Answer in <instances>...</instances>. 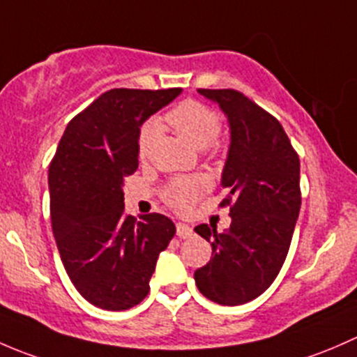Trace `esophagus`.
<instances>
[{"instance_id":"obj_1","label":"esophagus","mask_w":357,"mask_h":357,"mask_svg":"<svg viewBox=\"0 0 357 357\" xmlns=\"http://www.w3.org/2000/svg\"><path fill=\"white\" fill-rule=\"evenodd\" d=\"M194 230L190 229L189 225H185V223H177V235L180 238H189L192 237Z\"/></svg>"}]
</instances>
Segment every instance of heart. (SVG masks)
Masks as SVG:
<instances>
[{
	"label": "heart",
	"instance_id": "heart-1",
	"mask_svg": "<svg viewBox=\"0 0 357 357\" xmlns=\"http://www.w3.org/2000/svg\"><path fill=\"white\" fill-rule=\"evenodd\" d=\"M165 122L194 148H208L215 153L222 149V142L216 137L220 134L218 113L211 106L204 105L197 99H185V101L178 102L165 115ZM156 135V125H142L137 137V154L141 160H148L151 156ZM208 178L196 175V177L170 180L161 190V196H163L165 203L177 213H189L197 203V199L208 192Z\"/></svg>",
	"mask_w": 357,
	"mask_h": 357
}]
</instances>
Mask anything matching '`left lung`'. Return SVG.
I'll list each match as a JSON object with an SVG mask.
<instances>
[{"label": "left lung", "mask_w": 357, "mask_h": 357, "mask_svg": "<svg viewBox=\"0 0 357 357\" xmlns=\"http://www.w3.org/2000/svg\"><path fill=\"white\" fill-rule=\"evenodd\" d=\"M229 116L230 149L220 203L230 208L227 232L203 223L196 232L211 242V259L194 271L209 301L238 306L261 296L280 273L301 209L299 156L271 113L235 89H197Z\"/></svg>", "instance_id": "1"}]
</instances>
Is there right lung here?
Masks as SVG:
<instances>
[{
    "label": "right lung",
    "mask_w": 357,
    "mask_h": 357,
    "mask_svg": "<svg viewBox=\"0 0 357 357\" xmlns=\"http://www.w3.org/2000/svg\"><path fill=\"white\" fill-rule=\"evenodd\" d=\"M180 94L109 89L77 113L50 163V213L61 263L80 296L108 311L130 310L149 292L175 223L160 213H125L123 178L139 167L141 125Z\"/></svg>",
    "instance_id": "right-lung-1"
}]
</instances>
